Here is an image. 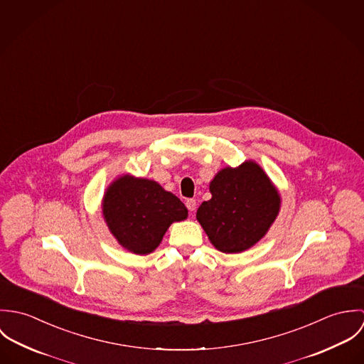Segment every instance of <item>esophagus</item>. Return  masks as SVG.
<instances>
[{
  "instance_id": "1",
  "label": "esophagus",
  "mask_w": 364,
  "mask_h": 364,
  "mask_svg": "<svg viewBox=\"0 0 364 364\" xmlns=\"http://www.w3.org/2000/svg\"><path fill=\"white\" fill-rule=\"evenodd\" d=\"M186 208H189V211H195L196 210V200L195 199H188L186 200Z\"/></svg>"
}]
</instances>
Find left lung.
Listing matches in <instances>:
<instances>
[{
	"instance_id": "1",
	"label": "left lung",
	"mask_w": 364,
	"mask_h": 364,
	"mask_svg": "<svg viewBox=\"0 0 364 364\" xmlns=\"http://www.w3.org/2000/svg\"><path fill=\"white\" fill-rule=\"evenodd\" d=\"M211 199L196 218L215 250L238 254L260 241L279 215L282 198L258 162L220 169L208 185Z\"/></svg>"
}]
</instances>
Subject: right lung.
<instances>
[{
	"instance_id": "obj_1",
	"label": "right lung",
	"mask_w": 364,
	"mask_h": 364,
	"mask_svg": "<svg viewBox=\"0 0 364 364\" xmlns=\"http://www.w3.org/2000/svg\"><path fill=\"white\" fill-rule=\"evenodd\" d=\"M102 215L114 240L132 254L149 255L188 208L158 182L130 173L116 178L105 191Z\"/></svg>"
}]
</instances>
